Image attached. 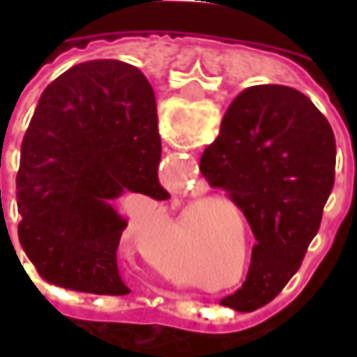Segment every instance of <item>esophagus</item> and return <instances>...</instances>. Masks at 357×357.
Masks as SVG:
<instances>
[{
    "label": "esophagus",
    "instance_id": "esophagus-1",
    "mask_svg": "<svg viewBox=\"0 0 357 357\" xmlns=\"http://www.w3.org/2000/svg\"><path fill=\"white\" fill-rule=\"evenodd\" d=\"M192 312H197V310H192Z\"/></svg>",
    "mask_w": 357,
    "mask_h": 357
}]
</instances>
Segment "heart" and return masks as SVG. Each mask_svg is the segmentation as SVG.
Masks as SVG:
<instances>
[{
    "mask_svg": "<svg viewBox=\"0 0 357 357\" xmlns=\"http://www.w3.org/2000/svg\"><path fill=\"white\" fill-rule=\"evenodd\" d=\"M216 204L220 202H208V204H202L197 208V218H204V234H206V248H208V256L214 260V264L220 268V278L227 280L232 278L236 273V280L232 282L230 286L232 288H240L244 286L248 278H250V272H252V244L250 238L246 240L242 227H240V220L236 214L232 211H216V213H206L211 208H216ZM228 206L236 208L232 202H225ZM207 215L206 217L204 214ZM186 211L178 214V220H176V227H185ZM146 262L153 266V270L160 274L165 280H169L171 284L176 286H183V284H190L192 276L190 272L186 270L183 264H176V262H160L157 258H153L151 254H146ZM241 272L238 273V270Z\"/></svg>",
    "mask_w": 357,
    "mask_h": 357,
    "instance_id": "1",
    "label": "heart"
}]
</instances>
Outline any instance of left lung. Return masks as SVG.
I'll use <instances>...</instances> for the list:
<instances>
[{"label":"left lung","instance_id":"1","mask_svg":"<svg viewBox=\"0 0 357 357\" xmlns=\"http://www.w3.org/2000/svg\"><path fill=\"white\" fill-rule=\"evenodd\" d=\"M200 171L227 190L252 228V272L222 306H266L302 266L334 186L336 139L328 119L300 91L254 85L225 113Z\"/></svg>","mask_w":357,"mask_h":357}]
</instances>
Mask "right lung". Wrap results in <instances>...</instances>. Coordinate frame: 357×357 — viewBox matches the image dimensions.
Here are the masks:
<instances>
[{
    "mask_svg": "<svg viewBox=\"0 0 357 357\" xmlns=\"http://www.w3.org/2000/svg\"><path fill=\"white\" fill-rule=\"evenodd\" d=\"M155 91L117 59L73 65L43 91L21 144L20 242L49 284L123 296L117 248L127 220L115 200H165Z\"/></svg>",
    "mask_w": 357,
    "mask_h": 357,
    "instance_id": "add662e5",
    "label": "right lung"
}]
</instances>
